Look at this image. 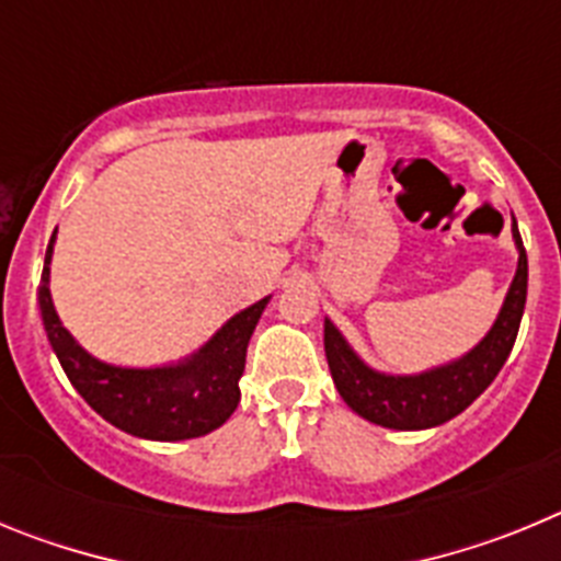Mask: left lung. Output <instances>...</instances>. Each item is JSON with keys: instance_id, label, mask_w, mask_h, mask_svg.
Segmentation results:
<instances>
[{"instance_id": "1", "label": "left lung", "mask_w": 561, "mask_h": 561, "mask_svg": "<svg viewBox=\"0 0 561 561\" xmlns=\"http://www.w3.org/2000/svg\"><path fill=\"white\" fill-rule=\"evenodd\" d=\"M512 236L517 244L519 261L505 304L494 320L492 331L460 359L424 370L415 376H390L368 368L354 354L345 336L325 320V359L331 379L340 390L342 401L362 419L390 430H427L463 413L480 393L494 381L500 368L517 340L523 320L525 295H528V255L517 221H512Z\"/></svg>"}]
</instances>
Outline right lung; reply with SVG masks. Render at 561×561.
<instances>
[{
	"label": "right lung",
	"mask_w": 561,
	"mask_h": 561,
	"mask_svg": "<svg viewBox=\"0 0 561 561\" xmlns=\"http://www.w3.org/2000/svg\"><path fill=\"white\" fill-rule=\"evenodd\" d=\"M53 244H56V232L49 238L44 255L38 309L64 374L89 408L123 433L148 440L199 438L221 427L241 399L238 379L244 374L247 345L270 297L230 317L207 345L176 365L117 368L87 354L58 320L49 297Z\"/></svg>",
	"instance_id": "add662e5"
}]
</instances>
